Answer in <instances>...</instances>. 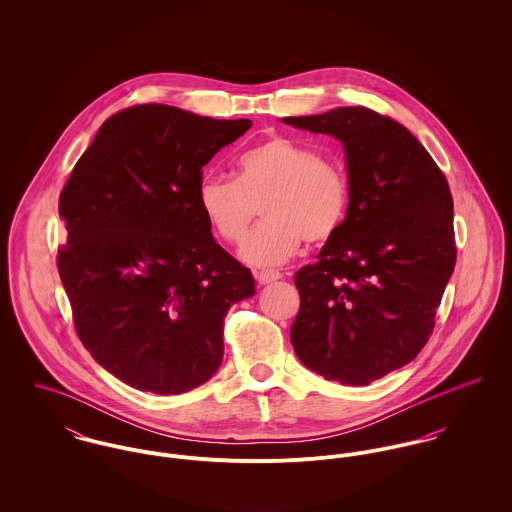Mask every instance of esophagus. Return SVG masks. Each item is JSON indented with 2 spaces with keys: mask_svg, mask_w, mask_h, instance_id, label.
I'll return each instance as SVG.
<instances>
[{
  "mask_svg": "<svg viewBox=\"0 0 512 512\" xmlns=\"http://www.w3.org/2000/svg\"><path fill=\"white\" fill-rule=\"evenodd\" d=\"M284 276H282V272H278V270H260V272H256V280H258V284H262V286H266V284H272V282H278V280H282Z\"/></svg>",
  "mask_w": 512,
  "mask_h": 512,
  "instance_id": "esophagus-1",
  "label": "esophagus"
}]
</instances>
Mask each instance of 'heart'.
Wrapping results in <instances>:
<instances>
[{
	"mask_svg": "<svg viewBox=\"0 0 512 512\" xmlns=\"http://www.w3.org/2000/svg\"><path fill=\"white\" fill-rule=\"evenodd\" d=\"M199 207L222 240L238 244L262 209L260 222L242 246L254 266L290 260L305 238L329 240L345 222L351 189L345 171L311 147L286 136L248 147L236 159V179L205 175Z\"/></svg>",
	"mask_w": 512,
	"mask_h": 512,
	"instance_id": "heart-1",
	"label": "heart"
}]
</instances>
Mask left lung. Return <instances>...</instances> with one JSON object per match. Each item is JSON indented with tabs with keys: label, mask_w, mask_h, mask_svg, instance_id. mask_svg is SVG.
I'll return each instance as SVG.
<instances>
[{
	"label": "left lung",
	"mask_w": 512,
	"mask_h": 512,
	"mask_svg": "<svg viewBox=\"0 0 512 512\" xmlns=\"http://www.w3.org/2000/svg\"><path fill=\"white\" fill-rule=\"evenodd\" d=\"M284 124L345 149L351 201L315 264L295 274L299 361L365 386L418 357L455 268L453 199L436 161L402 124L365 106Z\"/></svg>",
	"instance_id": "1"
}]
</instances>
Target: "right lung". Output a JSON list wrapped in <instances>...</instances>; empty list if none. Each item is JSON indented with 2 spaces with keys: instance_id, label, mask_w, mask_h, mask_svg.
I'll return each instance as SVG.
<instances>
[{
  "instance_id": "right-lung-1",
  "label": "right lung",
  "mask_w": 512,
  "mask_h": 512,
  "mask_svg": "<svg viewBox=\"0 0 512 512\" xmlns=\"http://www.w3.org/2000/svg\"><path fill=\"white\" fill-rule=\"evenodd\" d=\"M250 120L142 104L108 118L59 199L57 266L86 351L118 380L181 394L222 363L224 315L256 293L199 207L203 167Z\"/></svg>"
}]
</instances>
